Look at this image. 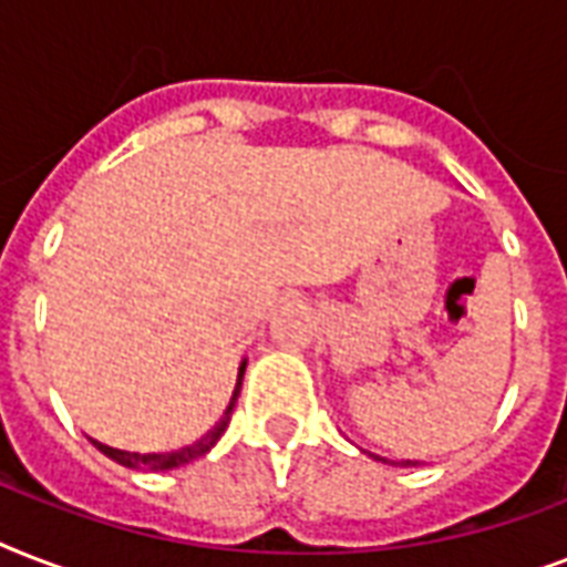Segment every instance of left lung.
<instances>
[{
  "label": "left lung",
  "instance_id": "obj_1",
  "mask_svg": "<svg viewBox=\"0 0 567 567\" xmlns=\"http://www.w3.org/2000/svg\"><path fill=\"white\" fill-rule=\"evenodd\" d=\"M371 458H377V462H385V465H400V467L417 465V462H412V458H400V462H391V458H382V456H377V453H371Z\"/></svg>",
  "mask_w": 567,
  "mask_h": 567
}]
</instances>
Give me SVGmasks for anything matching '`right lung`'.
<instances>
[{
	"label": "right lung",
	"mask_w": 567,
	"mask_h": 567,
	"mask_svg": "<svg viewBox=\"0 0 567 567\" xmlns=\"http://www.w3.org/2000/svg\"><path fill=\"white\" fill-rule=\"evenodd\" d=\"M244 371H247V359L240 362L238 382H235V391H231V400H229V405H226L223 417L214 423L212 430L205 432L203 439H196L194 444H185V447H179V450H167V453H128V450L109 447V444H102V441L91 439L93 447L100 450V453H105L109 458H114L117 465L132 467V471H153V474H155V471H173V467L188 465V462H194V458L205 456V453H208V450H212L214 444L220 441V435L226 432V426H229L231 412H235V403H238L240 382H244Z\"/></svg>",
	"instance_id": "obj_1"
}]
</instances>
